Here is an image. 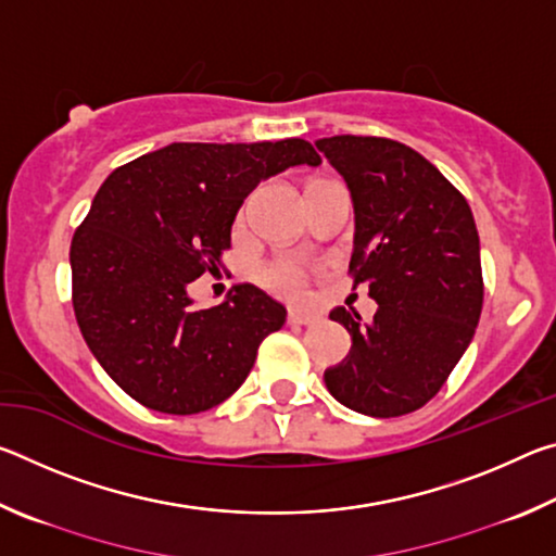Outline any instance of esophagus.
I'll list each match as a JSON object with an SVG mask.
<instances>
[{"instance_id": "1", "label": "esophagus", "mask_w": 556, "mask_h": 556, "mask_svg": "<svg viewBox=\"0 0 556 556\" xmlns=\"http://www.w3.org/2000/svg\"><path fill=\"white\" fill-rule=\"evenodd\" d=\"M316 321H321L318 314H308V312H299V308H289V324L291 326H312Z\"/></svg>"}]
</instances>
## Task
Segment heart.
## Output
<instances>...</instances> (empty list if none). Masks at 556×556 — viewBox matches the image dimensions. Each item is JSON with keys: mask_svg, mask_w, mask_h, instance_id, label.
<instances>
[{"mask_svg": "<svg viewBox=\"0 0 556 556\" xmlns=\"http://www.w3.org/2000/svg\"><path fill=\"white\" fill-rule=\"evenodd\" d=\"M262 281L275 291L289 296H299L306 287V269L294 260H279L275 265L262 269Z\"/></svg>", "mask_w": 556, "mask_h": 556, "instance_id": "b5f03b06", "label": "heart"}]
</instances>
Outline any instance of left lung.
Instances as JSON below:
<instances>
[{
	"label": "left lung",
	"instance_id": "1",
	"mask_svg": "<svg viewBox=\"0 0 556 556\" xmlns=\"http://www.w3.org/2000/svg\"><path fill=\"white\" fill-rule=\"evenodd\" d=\"M351 191V275L378 301L370 324L338 306L351 353L324 372L348 409L402 417L425 407L473 341L483 308L481 240L468 203L412 147L338 135L316 142Z\"/></svg>",
	"mask_w": 556,
	"mask_h": 556
}]
</instances>
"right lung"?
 I'll return each instance as SVG.
<instances>
[{
    "label": "right lung",
    "instance_id": "add662e5",
    "mask_svg": "<svg viewBox=\"0 0 556 556\" xmlns=\"http://www.w3.org/2000/svg\"><path fill=\"white\" fill-rule=\"evenodd\" d=\"M318 166L306 139L174 142L112 172L73 235V308L90 353L131 400L199 414L240 388L287 308L255 285L195 308L188 285L215 275L242 201L289 166Z\"/></svg>",
    "mask_w": 556,
    "mask_h": 556
}]
</instances>
